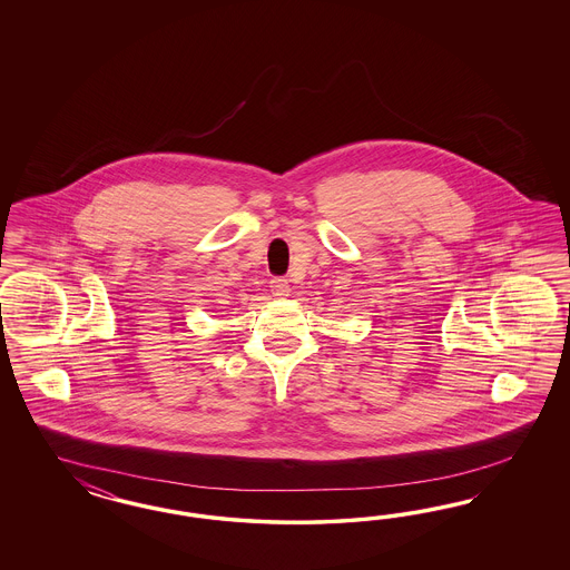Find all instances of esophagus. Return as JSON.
<instances>
[{
  "label": "esophagus",
  "instance_id": "34e87169",
  "mask_svg": "<svg viewBox=\"0 0 570 570\" xmlns=\"http://www.w3.org/2000/svg\"><path fill=\"white\" fill-rule=\"evenodd\" d=\"M272 293H274V296H279V298L288 296V294H291V284H288V279H284V277H274V279H272Z\"/></svg>",
  "mask_w": 570,
  "mask_h": 570
}]
</instances>
